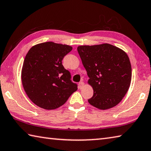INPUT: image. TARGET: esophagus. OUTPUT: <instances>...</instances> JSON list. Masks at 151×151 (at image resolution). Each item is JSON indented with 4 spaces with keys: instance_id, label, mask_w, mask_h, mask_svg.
I'll list each match as a JSON object with an SVG mask.
<instances>
[{
    "instance_id": "esophagus-1",
    "label": "esophagus",
    "mask_w": 151,
    "mask_h": 151,
    "mask_svg": "<svg viewBox=\"0 0 151 151\" xmlns=\"http://www.w3.org/2000/svg\"><path fill=\"white\" fill-rule=\"evenodd\" d=\"M84 86V83H83V81H81L80 83H78V88H80V89L83 88Z\"/></svg>"
}]
</instances>
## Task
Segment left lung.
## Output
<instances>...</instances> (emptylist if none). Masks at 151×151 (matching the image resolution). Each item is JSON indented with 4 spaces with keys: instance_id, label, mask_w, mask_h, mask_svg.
<instances>
[{
    "instance_id": "8db88e82",
    "label": "left lung",
    "mask_w": 151,
    "mask_h": 151,
    "mask_svg": "<svg viewBox=\"0 0 151 151\" xmlns=\"http://www.w3.org/2000/svg\"><path fill=\"white\" fill-rule=\"evenodd\" d=\"M94 90L88 100L100 109L117 105L127 92L131 81V65L124 51L109 43L77 47Z\"/></svg>"
}]
</instances>
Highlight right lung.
Segmentation results:
<instances>
[{"instance_id":"obj_1","label":"right lung","mask_w":151,"mask_h":151,"mask_svg":"<svg viewBox=\"0 0 151 151\" xmlns=\"http://www.w3.org/2000/svg\"><path fill=\"white\" fill-rule=\"evenodd\" d=\"M72 49L70 45L48 42L28 51L22 68V83L35 105L50 110L58 108L77 90L70 72L62 65L63 57Z\"/></svg>"}]
</instances>
